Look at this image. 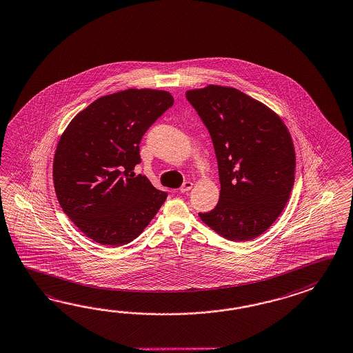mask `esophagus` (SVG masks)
<instances>
[{
	"mask_svg": "<svg viewBox=\"0 0 353 353\" xmlns=\"http://www.w3.org/2000/svg\"><path fill=\"white\" fill-rule=\"evenodd\" d=\"M192 188V182H190V181H186V182H183V185L180 188V192L182 194H185V192H188Z\"/></svg>",
	"mask_w": 353,
	"mask_h": 353,
	"instance_id": "obj_1",
	"label": "esophagus"
}]
</instances>
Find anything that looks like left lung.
Listing matches in <instances>:
<instances>
[{
	"mask_svg": "<svg viewBox=\"0 0 353 353\" xmlns=\"http://www.w3.org/2000/svg\"><path fill=\"white\" fill-rule=\"evenodd\" d=\"M212 137L219 168V203L199 216L229 241H250L274 224L295 181L288 128L263 103L232 87L186 92Z\"/></svg>",
	"mask_w": 353,
	"mask_h": 353,
	"instance_id": "8db88e82",
	"label": "left lung"
}]
</instances>
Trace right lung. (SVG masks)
<instances>
[{"label": "right lung", "instance_id": "obj_1", "mask_svg": "<svg viewBox=\"0 0 353 353\" xmlns=\"http://www.w3.org/2000/svg\"><path fill=\"white\" fill-rule=\"evenodd\" d=\"M170 92L125 90L97 99L72 120L55 150L53 180L63 212L97 243L119 247L141 234L167 192L134 176L143 135L172 108Z\"/></svg>", "mask_w": 353, "mask_h": 353}]
</instances>
